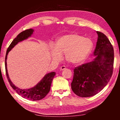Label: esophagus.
<instances>
[{
    "mask_svg": "<svg viewBox=\"0 0 120 120\" xmlns=\"http://www.w3.org/2000/svg\"><path fill=\"white\" fill-rule=\"evenodd\" d=\"M66 66H61L60 67V69L61 70H64V69H66Z\"/></svg>",
    "mask_w": 120,
    "mask_h": 120,
    "instance_id": "esophagus-1",
    "label": "esophagus"
}]
</instances>
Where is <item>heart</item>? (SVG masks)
I'll return each instance as SVG.
<instances>
[{
	"mask_svg": "<svg viewBox=\"0 0 120 120\" xmlns=\"http://www.w3.org/2000/svg\"><path fill=\"white\" fill-rule=\"evenodd\" d=\"M93 43L90 38L77 33H71L61 36L56 46H51L52 59L59 61L62 54L67 61L74 64H80L85 61L93 49Z\"/></svg>",
	"mask_w": 120,
	"mask_h": 120,
	"instance_id": "b5f03b06",
	"label": "heart"
}]
</instances>
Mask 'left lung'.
<instances>
[{
    "instance_id": "1",
    "label": "left lung",
    "mask_w": 120,
    "mask_h": 120,
    "mask_svg": "<svg viewBox=\"0 0 120 120\" xmlns=\"http://www.w3.org/2000/svg\"><path fill=\"white\" fill-rule=\"evenodd\" d=\"M98 34L92 61L75 68L71 89L77 96L90 97L97 94L106 86L113 74L114 50L109 38L104 34Z\"/></svg>"
}]
</instances>
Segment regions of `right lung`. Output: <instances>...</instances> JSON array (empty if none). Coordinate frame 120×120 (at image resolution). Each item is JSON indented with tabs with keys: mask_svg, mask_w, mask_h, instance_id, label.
Segmentation results:
<instances>
[{
	"mask_svg": "<svg viewBox=\"0 0 120 120\" xmlns=\"http://www.w3.org/2000/svg\"><path fill=\"white\" fill-rule=\"evenodd\" d=\"M33 31L34 30L33 29H31V28L28 30H26L25 31L22 32L21 33H20L17 36V37L14 38V40L12 41L11 44L9 45V47L7 49L6 54L5 70L7 79L8 80L10 85L16 91L18 94L21 95L23 98L28 99L29 100L38 101L42 99L44 97H45L46 95L50 92L51 85L53 79L54 77L56 75V72H51L46 74L43 77V78L35 86H34L33 88L28 89H21L18 88L17 87L15 86L12 83L11 80H10L9 78L7 69L6 60L7 58V54L8 53V52L19 42H21L22 41L25 40L29 37V36H31L32 34L33 33Z\"/></svg>",
	"mask_w": 120,
	"mask_h": 120,
	"instance_id": "add662e5",
	"label": "right lung"
}]
</instances>
